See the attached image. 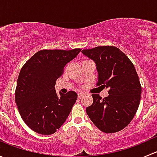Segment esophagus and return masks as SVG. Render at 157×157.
I'll use <instances>...</instances> for the list:
<instances>
[{
	"mask_svg": "<svg viewBox=\"0 0 157 157\" xmlns=\"http://www.w3.org/2000/svg\"><path fill=\"white\" fill-rule=\"evenodd\" d=\"M77 96H78L79 98H81V97H83V96H84V94H83V93H81V92H80V93H78Z\"/></svg>",
	"mask_w": 157,
	"mask_h": 157,
	"instance_id": "obj_1",
	"label": "esophagus"
}]
</instances>
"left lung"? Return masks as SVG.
<instances>
[{"mask_svg": "<svg viewBox=\"0 0 157 157\" xmlns=\"http://www.w3.org/2000/svg\"><path fill=\"white\" fill-rule=\"evenodd\" d=\"M82 53L96 64L98 86L109 89V96L104 99L92 94L93 102L86 113L102 132H118L131 122L140 104L141 86L134 64L114 46L83 49Z\"/></svg>", "mask_w": 157, "mask_h": 157, "instance_id": "1", "label": "left lung"}]
</instances>
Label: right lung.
<instances>
[{"mask_svg": "<svg viewBox=\"0 0 157 157\" xmlns=\"http://www.w3.org/2000/svg\"><path fill=\"white\" fill-rule=\"evenodd\" d=\"M80 51L41 50L21 68L15 91L16 103L22 119L35 132L50 135L65 122L77 94L74 91L58 94L55 86L66 64Z\"/></svg>", "mask_w": 157, "mask_h": 157, "instance_id": "right-lung-1", "label": "right lung"}]
</instances>
